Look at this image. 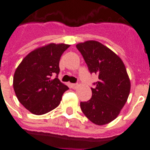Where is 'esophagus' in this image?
<instances>
[{"label": "esophagus", "instance_id": "1", "mask_svg": "<svg viewBox=\"0 0 150 150\" xmlns=\"http://www.w3.org/2000/svg\"><path fill=\"white\" fill-rule=\"evenodd\" d=\"M79 87L78 83H71V88L73 89H76Z\"/></svg>", "mask_w": 150, "mask_h": 150}]
</instances>
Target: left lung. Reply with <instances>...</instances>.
Listing matches in <instances>:
<instances>
[{"mask_svg":"<svg viewBox=\"0 0 150 150\" xmlns=\"http://www.w3.org/2000/svg\"><path fill=\"white\" fill-rule=\"evenodd\" d=\"M91 74L99 80L91 88L92 96L80 108L85 116L98 125L115 120L129 97L130 80L125 67L119 56L96 41H87L76 45Z\"/></svg>","mask_w":150,"mask_h":150,"instance_id":"left-lung-1","label":"left lung"}]
</instances>
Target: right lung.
Instances as JSON below:
<instances>
[{
    "mask_svg": "<svg viewBox=\"0 0 150 150\" xmlns=\"http://www.w3.org/2000/svg\"><path fill=\"white\" fill-rule=\"evenodd\" d=\"M69 46L50 43L38 48L25 56L16 69L15 94L19 102L34 115H42L58 107L63 93L69 89L58 79L59 60Z\"/></svg>",
    "mask_w": 150,
    "mask_h": 150,
    "instance_id": "right-lung-1",
    "label": "right lung"
}]
</instances>
